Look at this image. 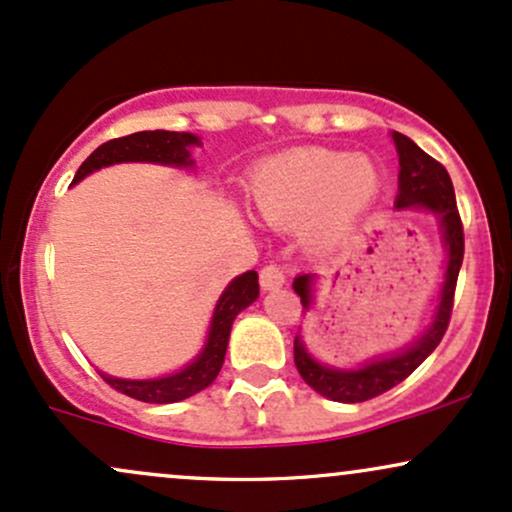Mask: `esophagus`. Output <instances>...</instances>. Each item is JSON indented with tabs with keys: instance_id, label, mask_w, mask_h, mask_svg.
I'll list each match as a JSON object with an SVG mask.
<instances>
[{
	"instance_id": "esophagus-1",
	"label": "esophagus",
	"mask_w": 512,
	"mask_h": 512,
	"mask_svg": "<svg viewBox=\"0 0 512 512\" xmlns=\"http://www.w3.org/2000/svg\"><path fill=\"white\" fill-rule=\"evenodd\" d=\"M284 281H286V272L281 264H276V262L264 264L262 272H260V284L264 291L279 289V286H284Z\"/></svg>"
}]
</instances>
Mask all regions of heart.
Returning <instances> with one entry per match:
<instances>
[{
  "label": "heart",
  "mask_w": 512,
  "mask_h": 512,
  "mask_svg": "<svg viewBox=\"0 0 512 512\" xmlns=\"http://www.w3.org/2000/svg\"><path fill=\"white\" fill-rule=\"evenodd\" d=\"M380 190V173L368 156L305 149L257 168L250 197L257 214L279 228L308 222V240L317 248L339 243L354 228Z\"/></svg>",
  "instance_id": "b5f03b06"
}]
</instances>
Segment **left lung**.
I'll use <instances>...</instances> for the list:
<instances>
[{"instance_id":"left-lung-1","label":"left lung","mask_w":512,"mask_h":512,"mask_svg":"<svg viewBox=\"0 0 512 512\" xmlns=\"http://www.w3.org/2000/svg\"><path fill=\"white\" fill-rule=\"evenodd\" d=\"M392 139H395L399 154V185L395 207L426 209L431 214H436L440 231H443L445 248H448V269H445L440 303L431 327L409 349L399 351V354L363 363L361 368H330L317 363L308 354L301 337L296 334V339H293V361H296L298 373H301V378L315 392H320L327 399H334V402H366V399H373L387 390H392V387L402 383L404 378H409L433 354V349L440 344V339H443V334L450 325L457 274H460L464 257V231L455 202V190H452V180L448 170L440 166L436 158L428 156L424 149H419L409 137L392 132ZM313 281L315 274H301L293 281V291L301 296L303 313L313 305Z\"/></svg>"}]
</instances>
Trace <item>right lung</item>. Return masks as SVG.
<instances>
[{
    "label": "right lung",
    "mask_w": 512,
    "mask_h": 512,
    "mask_svg": "<svg viewBox=\"0 0 512 512\" xmlns=\"http://www.w3.org/2000/svg\"><path fill=\"white\" fill-rule=\"evenodd\" d=\"M190 146H199V139L190 132H166V129H154V132H134L127 137L110 139L98 146L91 156L81 163L76 170L74 182L84 180L93 170L113 166V163H129V161H144V163H163V166H192ZM260 296V284H257V272H245L236 276L228 284V289L221 293L219 303L214 308L211 317V327L207 334V344H204L202 354H199L190 366H185L180 373L166 375V378L156 380H125L113 378V375L101 373V378L113 390L122 395L139 399V402L151 404H173L180 399L197 395L199 390L209 387L219 375L226 358L228 337H231L233 320L240 310Z\"/></svg>",
    "instance_id": "1"
}]
</instances>
